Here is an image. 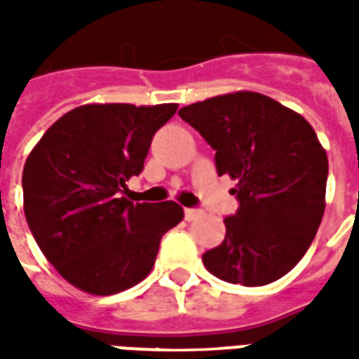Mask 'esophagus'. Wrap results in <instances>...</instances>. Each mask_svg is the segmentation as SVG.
Returning a JSON list of instances; mask_svg holds the SVG:
<instances>
[{
	"instance_id": "obj_1",
	"label": "esophagus",
	"mask_w": 359,
	"mask_h": 359,
	"mask_svg": "<svg viewBox=\"0 0 359 359\" xmlns=\"http://www.w3.org/2000/svg\"><path fill=\"white\" fill-rule=\"evenodd\" d=\"M184 215H185V220H195L197 216H201V210L199 208H185Z\"/></svg>"
}]
</instances>
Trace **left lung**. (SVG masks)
<instances>
[{"instance_id":"obj_1","label":"left lung","mask_w":359,"mask_h":359,"mask_svg":"<svg viewBox=\"0 0 359 359\" xmlns=\"http://www.w3.org/2000/svg\"><path fill=\"white\" fill-rule=\"evenodd\" d=\"M180 118L215 149L218 175L238 184L240 207L226 216L224 241L203 255L216 278L265 286L306 255L325 212L329 160L313 127L259 93L185 106Z\"/></svg>"}]
</instances>
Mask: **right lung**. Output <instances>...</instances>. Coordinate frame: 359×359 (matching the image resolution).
Listing matches in <instances>:
<instances>
[{"label": "right lung", "instance_id": "1", "mask_svg": "<svg viewBox=\"0 0 359 359\" xmlns=\"http://www.w3.org/2000/svg\"><path fill=\"white\" fill-rule=\"evenodd\" d=\"M177 104H88L67 111L38 141L22 170L25 216L38 248L73 286L96 296L151 273L162 236L180 224L174 201L126 197L152 137Z\"/></svg>", "mask_w": 359, "mask_h": 359}]
</instances>
